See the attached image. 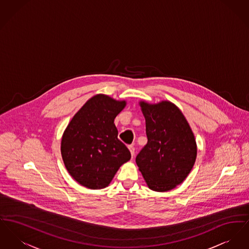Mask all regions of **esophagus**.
Instances as JSON below:
<instances>
[{"label": "esophagus", "mask_w": 249, "mask_h": 249, "mask_svg": "<svg viewBox=\"0 0 249 249\" xmlns=\"http://www.w3.org/2000/svg\"><path fill=\"white\" fill-rule=\"evenodd\" d=\"M128 147H129V150H130V152H131V154H132V157H133V155H134V150H135L134 146L131 145V146H129Z\"/></svg>", "instance_id": "esophagus-1"}]
</instances>
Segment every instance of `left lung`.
Segmentation results:
<instances>
[{
    "label": "left lung",
    "instance_id": "left-lung-1",
    "mask_svg": "<svg viewBox=\"0 0 249 249\" xmlns=\"http://www.w3.org/2000/svg\"><path fill=\"white\" fill-rule=\"evenodd\" d=\"M139 105L146 119L147 143L136 156L137 166L150 190H172L195 164L197 146L194 132L174 103L140 101Z\"/></svg>",
    "mask_w": 249,
    "mask_h": 249
}]
</instances>
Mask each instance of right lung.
I'll return each instance as SVG.
<instances>
[{
    "label": "right lung",
    "mask_w": 249,
    "mask_h": 249,
    "mask_svg": "<svg viewBox=\"0 0 249 249\" xmlns=\"http://www.w3.org/2000/svg\"><path fill=\"white\" fill-rule=\"evenodd\" d=\"M126 101L98 94L74 115L64 131L61 155L74 179L92 190L107 187L131 153L117 138L114 123Z\"/></svg>",
    "instance_id": "add662e5"
}]
</instances>
